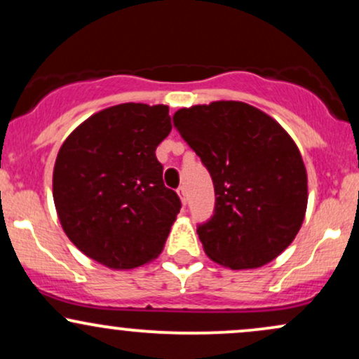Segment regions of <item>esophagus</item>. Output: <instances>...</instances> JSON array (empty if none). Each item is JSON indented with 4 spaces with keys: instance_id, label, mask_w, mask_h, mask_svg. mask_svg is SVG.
<instances>
[{
    "instance_id": "obj_1",
    "label": "esophagus",
    "mask_w": 359,
    "mask_h": 359,
    "mask_svg": "<svg viewBox=\"0 0 359 359\" xmlns=\"http://www.w3.org/2000/svg\"><path fill=\"white\" fill-rule=\"evenodd\" d=\"M177 194H179V197H180V201H182V204L184 205L187 204V189H185L184 185H180V187L177 189Z\"/></svg>"
}]
</instances>
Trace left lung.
<instances>
[{"label":"left lung","mask_w":359,"mask_h":359,"mask_svg":"<svg viewBox=\"0 0 359 359\" xmlns=\"http://www.w3.org/2000/svg\"><path fill=\"white\" fill-rule=\"evenodd\" d=\"M174 126L211 174L216 208L197 226L212 262L258 269L297 236L307 209V172L290 135L241 101L182 108Z\"/></svg>","instance_id":"1"}]
</instances>
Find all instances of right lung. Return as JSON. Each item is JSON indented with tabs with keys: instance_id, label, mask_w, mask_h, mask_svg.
<instances>
[{
	"instance_id": "add662e5",
	"label": "right lung",
	"mask_w": 359,
	"mask_h": 359,
	"mask_svg": "<svg viewBox=\"0 0 359 359\" xmlns=\"http://www.w3.org/2000/svg\"><path fill=\"white\" fill-rule=\"evenodd\" d=\"M172 130L168 108L125 102L81 123L53 167V203L65 234L86 257L113 270L162 253L180 211L155 150Z\"/></svg>"
}]
</instances>
